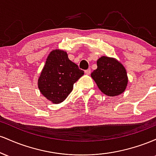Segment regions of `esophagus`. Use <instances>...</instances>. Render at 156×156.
Wrapping results in <instances>:
<instances>
[{"mask_svg":"<svg viewBox=\"0 0 156 156\" xmlns=\"http://www.w3.org/2000/svg\"><path fill=\"white\" fill-rule=\"evenodd\" d=\"M84 73H85V74L87 75H89L91 73V69H86L85 71H84Z\"/></svg>","mask_w":156,"mask_h":156,"instance_id":"esophagus-1","label":"esophagus"}]
</instances>
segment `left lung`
Masks as SVG:
<instances>
[{
  "label": "left lung",
  "mask_w": 156,
  "mask_h": 156,
  "mask_svg": "<svg viewBox=\"0 0 156 156\" xmlns=\"http://www.w3.org/2000/svg\"><path fill=\"white\" fill-rule=\"evenodd\" d=\"M98 68L91 74L98 88L108 96H117L125 91L128 77L125 67L114 58L103 56L97 62Z\"/></svg>",
  "instance_id": "left-lung-1"
}]
</instances>
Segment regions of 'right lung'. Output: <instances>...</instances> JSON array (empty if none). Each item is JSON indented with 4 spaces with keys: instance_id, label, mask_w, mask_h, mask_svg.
Returning a JSON list of instances; mask_svg holds the SVG:
<instances>
[{
    "instance_id": "right-lung-1",
    "label": "right lung",
    "mask_w": 156,
    "mask_h": 156,
    "mask_svg": "<svg viewBox=\"0 0 156 156\" xmlns=\"http://www.w3.org/2000/svg\"><path fill=\"white\" fill-rule=\"evenodd\" d=\"M83 74V71L68 58L66 52L55 50L48 56L38 80L39 89L48 100L60 103L70 94L73 84Z\"/></svg>"
}]
</instances>
